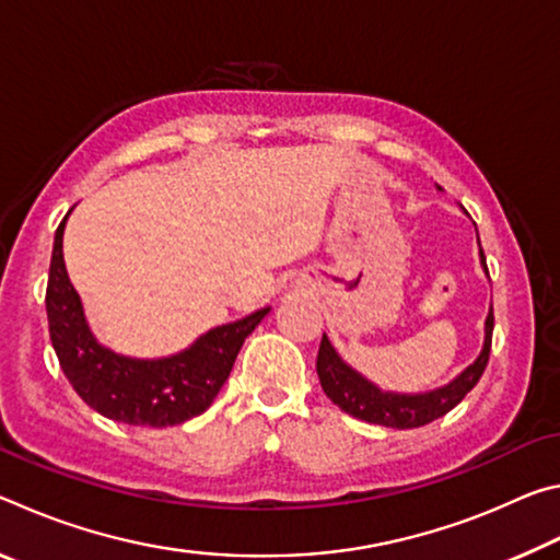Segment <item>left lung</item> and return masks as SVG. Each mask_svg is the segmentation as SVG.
I'll return each instance as SVG.
<instances>
[{
    "label": "left lung",
    "instance_id": "8db88e82",
    "mask_svg": "<svg viewBox=\"0 0 560 560\" xmlns=\"http://www.w3.org/2000/svg\"><path fill=\"white\" fill-rule=\"evenodd\" d=\"M481 254V264L487 269L485 252ZM489 273V271H487ZM491 330H494V308L489 311L487 326H485V348H481L479 358L462 371L452 383L438 387L430 393H417V395H402V393H383L381 387L365 381L363 375L355 373L353 368L343 363V358L336 353V348L330 346V340L320 338L318 358H316V371L324 393L338 405L340 410L358 417V420L383 424V428L395 430H412L422 428L438 417L447 415L452 407H457L464 395H467L474 385L479 383L481 373L489 363V350H491Z\"/></svg>",
    "mask_w": 560,
    "mask_h": 560
}]
</instances>
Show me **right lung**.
<instances>
[{
	"label": "right lung",
	"mask_w": 560,
	"mask_h": 560,
	"mask_svg": "<svg viewBox=\"0 0 560 560\" xmlns=\"http://www.w3.org/2000/svg\"><path fill=\"white\" fill-rule=\"evenodd\" d=\"M66 217L54 236L46 316L51 346L73 390L103 417L126 424L170 428L202 415L230 377L244 338L261 324L269 308L207 330L175 355L140 360L113 353L93 338L79 293L66 273Z\"/></svg>",
	"instance_id": "obj_1"
}]
</instances>
